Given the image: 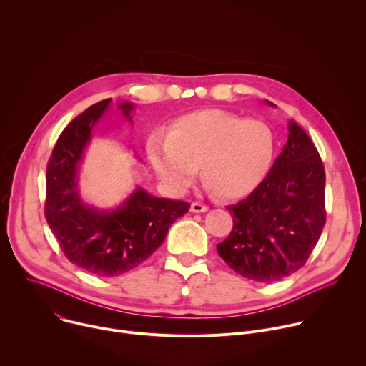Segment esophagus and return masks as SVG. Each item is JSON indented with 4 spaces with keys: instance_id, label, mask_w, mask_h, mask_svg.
I'll list each match as a JSON object with an SVG mask.
<instances>
[{
    "instance_id": "34e87169",
    "label": "esophagus",
    "mask_w": 366,
    "mask_h": 366,
    "mask_svg": "<svg viewBox=\"0 0 366 366\" xmlns=\"http://www.w3.org/2000/svg\"><path fill=\"white\" fill-rule=\"evenodd\" d=\"M191 212L192 213H205V212H208V207L202 202H192L191 204Z\"/></svg>"
}]
</instances>
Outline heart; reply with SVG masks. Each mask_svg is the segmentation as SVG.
<instances>
[{
	"label": "heart",
	"instance_id": "heart-1",
	"mask_svg": "<svg viewBox=\"0 0 366 366\" xmlns=\"http://www.w3.org/2000/svg\"><path fill=\"white\" fill-rule=\"evenodd\" d=\"M146 149L153 169L169 187L188 188L202 167L205 187L234 199L254 191L268 175L277 139L264 122L205 110L175 120L168 134L152 133Z\"/></svg>",
	"mask_w": 366,
	"mask_h": 366
}]
</instances>
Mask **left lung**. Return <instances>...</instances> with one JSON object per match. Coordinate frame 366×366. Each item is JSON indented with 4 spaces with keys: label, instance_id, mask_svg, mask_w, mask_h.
I'll return each instance as SVG.
<instances>
[{
    "label": "left lung",
    "instance_id": "1",
    "mask_svg": "<svg viewBox=\"0 0 366 366\" xmlns=\"http://www.w3.org/2000/svg\"><path fill=\"white\" fill-rule=\"evenodd\" d=\"M288 130L267 178L246 199L227 207L233 229L217 244L234 272L256 282H275L302 268L326 224L320 154L297 123L290 122Z\"/></svg>",
    "mask_w": 366,
    "mask_h": 366
}]
</instances>
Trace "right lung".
Here are the masks:
<instances>
[{
	"instance_id": "obj_1",
	"label": "right lung",
	"mask_w": 366,
	"mask_h": 366,
	"mask_svg": "<svg viewBox=\"0 0 366 366\" xmlns=\"http://www.w3.org/2000/svg\"><path fill=\"white\" fill-rule=\"evenodd\" d=\"M110 101L94 104L65 127L46 169L47 224L71 262L98 277H117L139 267L189 210L185 201L153 197L139 187L114 210H98L82 201L78 168ZM119 107L130 119L133 104L119 102Z\"/></svg>"
}]
</instances>
